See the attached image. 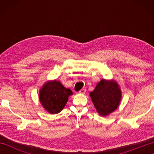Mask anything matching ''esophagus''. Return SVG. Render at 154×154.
Wrapping results in <instances>:
<instances>
[{"mask_svg":"<svg viewBox=\"0 0 154 154\" xmlns=\"http://www.w3.org/2000/svg\"><path fill=\"white\" fill-rule=\"evenodd\" d=\"M85 92H86V89H81L79 91V93H80V94H85Z\"/></svg>","mask_w":154,"mask_h":154,"instance_id":"obj_1","label":"esophagus"}]
</instances>
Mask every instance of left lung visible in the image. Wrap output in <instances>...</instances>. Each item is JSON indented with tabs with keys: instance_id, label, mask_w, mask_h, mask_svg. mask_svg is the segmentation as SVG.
<instances>
[{
	"instance_id": "left-lung-1",
	"label": "left lung",
	"mask_w": 154,
	"mask_h": 154,
	"mask_svg": "<svg viewBox=\"0 0 154 154\" xmlns=\"http://www.w3.org/2000/svg\"><path fill=\"white\" fill-rule=\"evenodd\" d=\"M94 106L100 116H105L115 110L121 99V91L115 81L102 79L90 93Z\"/></svg>"
}]
</instances>
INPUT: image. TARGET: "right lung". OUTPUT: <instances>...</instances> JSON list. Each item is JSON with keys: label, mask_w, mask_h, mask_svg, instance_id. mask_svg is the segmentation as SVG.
<instances>
[{"label": "right lung", "mask_w": 154, "mask_h": 154, "mask_svg": "<svg viewBox=\"0 0 154 154\" xmlns=\"http://www.w3.org/2000/svg\"><path fill=\"white\" fill-rule=\"evenodd\" d=\"M73 94L56 80L45 83L40 91V101L44 109L50 114L59 113L66 104L68 97Z\"/></svg>", "instance_id": "add662e5"}]
</instances>
